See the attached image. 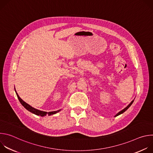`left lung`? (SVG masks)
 <instances>
[{
    "label": "left lung",
    "instance_id": "obj_1",
    "mask_svg": "<svg viewBox=\"0 0 153 153\" xmlns=\"http://www.w3.org/2000/svg\"><path fill=\"white\" fill-rule=\"evenodd\" d=\"M133 102H134V100H133L131 102V103H129V105H128V106H126L125 108H124L123 110H122V111H120L119 113H117V114L115 116V117H116V116H119V115H120V114H122V113H124V112H125V111L126 110H128V108H129V107L131 105H132V103H133Z\"/></svg>",
    "mask_w": 153,
    "mask_h": 153
}]
</instances>
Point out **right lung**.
<instances>
[{
    "label": "right lung",
    "instance_id": "obj_1",
    "mask_svg": "<svg viewBox=\"0 0 153 153\" xmlns=\"http://www.w3.org/2000/svg\"><path fill=\"white\" fill-rule=\"evenodd\" d=\"M16 93L18 99H19V100L20 101V103H21L22 105L27 109V110L28 111H30L31 113H33V114H36V115H37V116H40L43 117V116H46L47 114H48V116H50V115H52V114H56V113H58V112L60 111V110H57V111H51V112H48V113H47V112H45V111H40V110H36V109L33 108L31 106H30V105H28V103H27L25 102H24L22 99L19 96V95H18V94L17 93L16 91Z\"/></svg>",
    "mask_w": 153,
    "mask_h": 153
}]
</instances>
